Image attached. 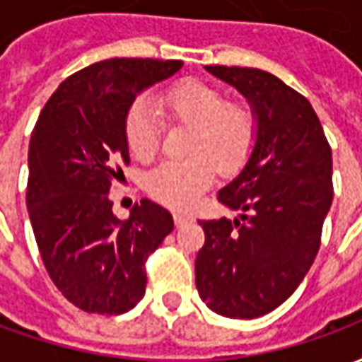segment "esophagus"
<instances>
[{
    "label": "esophagus",
    "instance_id": "obj_1",
    "mask_svg": "<svg viewBox=\"0 0 362 362\" xmlns=\"http://www.w3.org/2000/svg\"><path fill=\"white\" fill-rule=\"evenodd\" d=\"M188 221H192V217H189V215H186V213H180V211L174 213V223H176V227H182V225H186Z\"/></svg>",
    "mask_w": 362,
    "mask_h": 362
}]
</instances>
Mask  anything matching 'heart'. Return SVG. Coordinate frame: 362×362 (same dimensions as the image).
Masks as SVG:
<instances>
[{
    "label": "heart",
    "instance_id": "b5f03b06",
    "mask_svg": "<svg viewBox=\"0 0 362 362\" xmlns=\"http://www.w3.org/2000/svg\"><path fill=\"white\" fill-rule=\"evenodd\" d=\"M163 110L194 124L188 158L165 160L147 174V192L160 204L186 209L197 202L221 173H236L250 157L256 143V118L246 106L225 103L211 85L184 81L160 98ZM126 141L135 157L149 160L160 145V116L149 98H137L124 122Z\"/></svg>",
    "mask_w": 362,
    "mask_h": 362
}]
</instances>
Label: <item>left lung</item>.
I'll return each mask as SVG.
<instances>
[{"mask_svg":"<svg viewBox=\"0 0 362 362\" xmlns=\"http://www.w3.org/2000/svg\"><path fill=\"white\" fill-rule=\"evenodd\" d=\"M250 103L256 143L217 199L243 211L235 221H199L197 293L227 318H259L300 285L316 258L334 199L332 149L310 103L254 67L205 66Z\"/></svg>","mask_w":362,"mask_h":362,"instance_id":"obj_1","label":"left lung"}]
</instances>
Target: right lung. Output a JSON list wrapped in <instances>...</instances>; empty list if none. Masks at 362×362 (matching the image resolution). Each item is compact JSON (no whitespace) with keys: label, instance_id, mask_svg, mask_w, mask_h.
I'll return each instance as SVG.
<instances>
[{"label":"right lung","instance_id":"1","mask_svg":"<svg viewBox=\"0 0 362 362\" xmlns=\"http://www.w3.org/2000/svg\"><path fill=\"white\" fill-rule=\"evenodd\" d=\"M182 66L141 58L93 64L59 85L33 129L28 217L50 279L81 310H132L145 295V262L173 233V215L151 199L119 221L108 192L126 180L124 122L135 96Z\"/></svg>","mask_w":362,"mask_h":362}]
</instances>
